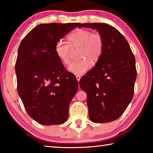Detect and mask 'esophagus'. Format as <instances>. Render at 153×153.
<instances>
[{"label":"esophagus","instance_id":"obj_1","mask_svg":"<svg viewBox=\"0 0 153 153\" xmlns=\"http://www.w3.org/2000/svg\"><path fill=\"white\" fill-rule=\"evenodd\" d=\"M76 79H77V82H79L80 79H81V76H79V75H77V76H76Z\"/></svg>","mask_w":153,"mask_h":153}]
</instances>
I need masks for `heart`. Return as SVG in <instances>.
Masks as SVG:
<instances>
[{
    "instance_id": "1",
    "label": "heart",
    "mask_w": 153,
    "mask_h": 153,
    "mask_svg": "<svg viewBox=\"0 0 153 153\" xmlns=\"http://www.w3.org/2000/svg\"><path fill=\"white\" fill-rule=\"evenodd\" d=\"M68 42L59 40L55 43V54L60 62L68 65L71 49L79 48L78 60L72 62L68 66V71L76 75H82L96 63L103 53L104 39L98 33H93L87 29H78L68 35Z\"/></svg>"
}]
</instances>
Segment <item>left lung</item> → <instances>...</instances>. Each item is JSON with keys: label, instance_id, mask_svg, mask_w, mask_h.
Instances as JSON below:
<instances>
[{"label": "left lung", "instance_id": "left-lung-1", "mask_svg": "<svg viewBox=\"0 0 153 153\" xmlns=\"http://www.w3.org/2000/svg\"><path fill=\"white\" fill-rule=\"evenodd\" d=\"M104 39L100 58L82 77L79 85L87 94L89 118L95 123H109L123 115L134 96L137 79L135 57L128 41L114 27L105 23H85Z\"/></svg>", "mask_w": 153, "mask_h": 153}]
</instances>
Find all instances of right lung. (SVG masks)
Wrapping results in <instances>:
<instances>
[{"instance_id": "add662e5", "label": "right lung", "mask_w": 153, "mask_h": 153, "mask_svg": "<svg viewBox=\"0 0 153 153\" xmlns=\"http://www.w3.org/2000/svg\"><path fill=\"white\" fill-rule=\"evenodd\" d=\"M79 25H39L19 45L15 63L18 94L28 114L41 124H60L68 119L78 82L54 49L58 41Z\"/></svg>"}]
</instances>
